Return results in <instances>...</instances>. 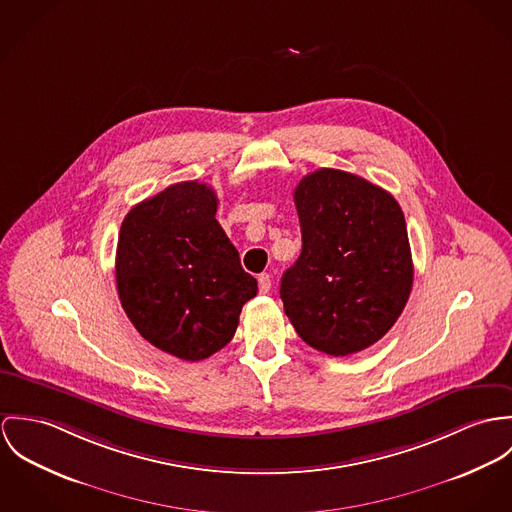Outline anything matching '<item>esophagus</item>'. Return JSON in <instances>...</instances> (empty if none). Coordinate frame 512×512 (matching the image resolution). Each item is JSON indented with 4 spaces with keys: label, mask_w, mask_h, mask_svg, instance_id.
Masks as SVG:
<instances>
[{
    "label": "esophagus",
    "mask_w": 512,
    "mask_h": 512,
    "mask_svg": "<svg viewBox=\"0 0 512 512\" xmlns=\"http://www.w3.org/2000/svg\"><path fill=\"white\" fill-rule=\"evenodd\" d=\"M259 292L261 294H267L269 290H271V275H267V273H263V275H259Z\"/></svg>",
    "instance_id": "esophagus-1"
}]
</instances>
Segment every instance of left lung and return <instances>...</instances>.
I'll use <instances>...</instances> for the list:
<instances>
[{
  "label": "left lung",
  "instance_id": "1",
  "mask_svg": "<svg viewBox=\"0 0 512 512\" xmlns=\"http://www.w3.org/2000/svg\"><path fill=\"white\" fill-rule=\"evenodd\" d=\"M294 204L302 251L281 281L284 314L310 347L357 353L406 306L414 267L404 214L381 186L336 169L306 174Z\"/></svg>",
  "mask_w": 512,
  "mask_h": 512
}]
</instances>
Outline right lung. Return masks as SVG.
<instances>
[{
	"label": "right lung",
	"instance_id": "right-lung-1",
	"mask_svg": "<svg viewBox=\"0 0 512 512\" xmlns=\"http://www.w3.org/2000/svg\"><path fill=\"white\" fill-rule=\"evenodd\" d=\"M216 210L214 188L186 180L133 206L119 229L121 306L145 340L184 361L226 347L257 294Z\"/></svg>",
	"mask_w": 512,
	"mask_h": 512
}]
</instances>
